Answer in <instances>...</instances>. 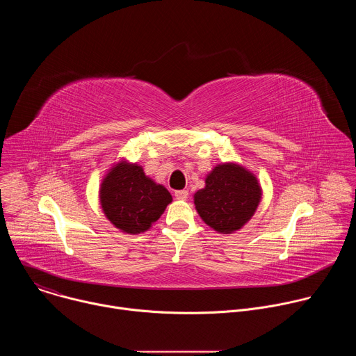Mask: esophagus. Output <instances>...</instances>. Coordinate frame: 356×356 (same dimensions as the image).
Returning <instances> with one entry per match:
<instances>
[{
    "instance_id": "1",
    "label": "esophagus",
    "mask_w": 356,
    "mask_h": 356,
    "mask_svg": "<svg viewBox=\"0 0 356 356\" xmlns=\"http://www.w3.org/2000/svg\"><path fill=\"white\" fill-rule=\"evenodd\" d=\"M187 195H188V191H187V190H177V191H175V197H176L177 200H186Z\"/></svg>"
}]
</instances>
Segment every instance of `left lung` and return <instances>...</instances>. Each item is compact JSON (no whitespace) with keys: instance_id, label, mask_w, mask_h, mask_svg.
Masks as SVG:
<instances>
[{"instance_id":"8db88e82","label":"left lung","mask_w":356,"mask_h":356,"mask_svg":"<svg viewBox=\"0 0 356 356\" xmlns=\"http://www.w3.org/2000/svg\"><path fill=\"white\" fill-rule=\"evenodd\" d=\"M262 198L258 179L235 163L217 165L206 187L194 194V206L207 225L221 234L241 229L255 214Z\"/></svg>"}]
</instances>
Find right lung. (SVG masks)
Listing matches in <instances>:
<instances>
[{"label":"right lung","mask_w":356,"mask_h":356,"mask_svg":"<svg viewBox=\"0 0 356 356\" xmlns=\"http://www.w3.org/2000/svg\"><path fill=\"white\" fill-rule=\"evenodd\" d=\"M99 202L111 224L136 235L161 218L172 195L162 184L149 179L140 166L122 161L101 183Z\"/></svg>","instance_id":"1"}]
</instances>
